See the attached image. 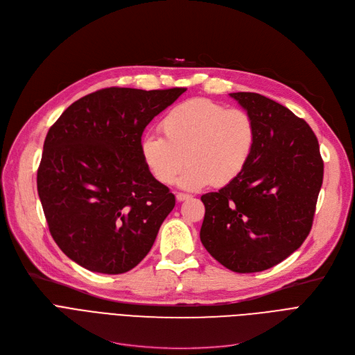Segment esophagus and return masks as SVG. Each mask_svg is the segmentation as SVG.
Returning <instances> with one entry per match:
<instances>
[{
    "mask_svg": "<svg viewBox=\"0 0 355 355\" xmlns=\"http://www.w3.org/2000/svg\"><path fill=\"white\" fill-rule=\"evenodd\" d=\"M175 198H177V201H187V200H190L191 198V196H189V194H182V193H178L177 196H175Z\"/></svg>",
    "mask_w": 355,
    "mask_h": 355,
    "instance_id": "esophagus-1",
    "label": "esophagus"
}]
</instances>
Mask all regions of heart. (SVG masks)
Listing matches in <instances>:
<instances>
[{"label": "heart", "instance_id": "b5f03b06", "mask_svg": "<svg viewBox=\"0 0 355 355\" xmlns=\"http://www.w3.org/2000/svg\"><path fill=\"white\" fill-rule=\"evenodd\" d=\"M165 139L145 134L141 157L151 175L171 184L178 178L184 190L197 191L213 184L234 181L248 166L256 146V125L243 109H227L209 99H191L171 109L161 121Z\"/></svg>", "mask_w": 355, "mask_h": 355}]
</instances>
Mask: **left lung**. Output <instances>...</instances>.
Returning <instances> with one entry per match:
<instances>
[{
	"label": "left lung",
	"mask_w": 355,
	"mask_h": 355,
	"mask_svg": "<svg viewBox=\"0 0 355 355\" xmlns=\"http://www.w3.org/2000/svg\"><path fill=\"white\" fill-rule=\"evenodd\" d=\"M256 125L253 155L234 181L201 197L200 239L237 273L266 270L304 243L312 227L324 162L309 125L266 96L229 93Z\"/></svg>",
	"instance_id": "obj_1"
}]
</instances>
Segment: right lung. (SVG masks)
<instances>
[{
	"label": "right lung",
	"instance_id": "obj_1",
	"mask_svg": "<svg viewBox=\"0 0 355 355\" xmlns=\"http://www.w3.org/2000/svg\"><path fill=\"white\" fill-rule=\"evenodd\" d=\"M184 92L102 89L50 128L37 190L54 241L82 268L119 275L151 250L175 197L148 171L141 137Z\"/></svg>",
	"mask_w": 355,
	"mask_h": 355
}]
</instances>
